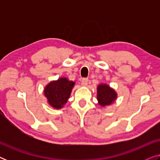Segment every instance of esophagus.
Wrapping results in <instances>:
<instances>
[{"label":"esophagus","instance_id":"1","mask_svg":"<svg viewBox=\"0 0 160 160\" xmlns=\"http://www.w3.org/2000/svg\"><path fill=\"white\" fill-rule=\"evenodd\" d=\"M88 78H84L82 79V84L83 86H87V84H88Z\"/></svg>","mask_w":160,"mask_h":160}]
</instances>
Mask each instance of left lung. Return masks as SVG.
Masks as SVG:
<instances>
[{"mask_svg": "<svg viewBox=\"0 0 160 160\" xmlns=\"http://www.w3.org/2000/svg\"><path fill=\"white\" fill-rule=\"evenodd\" d=\"M117 98V93L107 84H100L97 87V100L102 107L110 106Z\"/></svg>", "mask_w": 160, "mask_h": 160, "instance_id": "1", "label": "left lung"}]
</instances>
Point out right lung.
<instances>
[{
    "mask_svg": "<svg viewBox=\"0 0 160 160\" xmlns=\"http://www.w3.org/2000/svg\"><path fill=\"white\" fill-rule=\"evenodd\" d=\"M74 84L75 82L69 81L66 77H61L49 82L43 91L49 106L55 109L64 107L70 98Z\"/></svg>",
    "mask_w": 160,
    "mask_h": 160,
    "instance_id": "obj_1",
    "label": "right lung"
}]
</instances>
